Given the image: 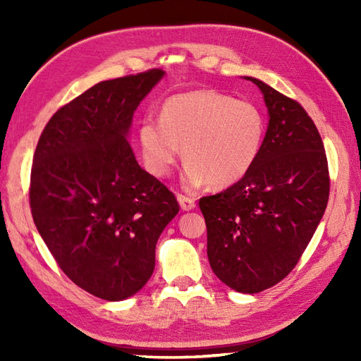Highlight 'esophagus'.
<instances>
[{
	"instance_id": "esophagus-1",
	"label": "esophagus",
	"mask_w": 361,
	"mask_h": 361,
	"mask_svg": "<svg viewBox=\"0 0 361 361\" xmlns=\"http://www.w3.org/2000/svg\"><path fill=\"white\" fill-rule=\"evenodd\" d=\"M178 203H180L183 211H190L195 208V198H192V197L178 194Z\"/></svg>"
}]
</instances>
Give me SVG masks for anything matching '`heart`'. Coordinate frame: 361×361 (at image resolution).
Returning <instances> with one entry per match:
<instances>
[{
  "label": "heart",
  "mask_w": 361,
  "mask_h": 361,
  "mask_svg": "<svg viewBox=\"0 0 361 361\" xmlns=\"http://www.w3.org/2000/svg\"><path fill=\"white\" fill-rule=\"evenodd\" d=\"M137 136L150 173H171L183 145V181L188 188L206 183L226 188L256 164L265 137V118L255 104L214 90H195L166 99L159 121L145 118Z\"/></svg>",
  "instance_id": "obj_1"
}]
</instances>
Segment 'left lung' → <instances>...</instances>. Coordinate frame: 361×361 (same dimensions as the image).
I'll return each mask as SVG.
<instances>
[{
	"mask_svg": "<svg viewBox=\"0 0 361 361\" xmlns=\"http://www.w3.org/2000/svg\"><path fill=\"white\" fill-rule=\"evenodd\" d=\"M268 109L262 150L240 181L200 198L217 278L259 293L293 270L323 219L331 180L324 144L301 105L255 78Z\"/></svg>",
	"mask_w": 361,
	"mask_h": 361,
	"instance_id": "obj_1",
	"label": "left lung"
}]
</instances>
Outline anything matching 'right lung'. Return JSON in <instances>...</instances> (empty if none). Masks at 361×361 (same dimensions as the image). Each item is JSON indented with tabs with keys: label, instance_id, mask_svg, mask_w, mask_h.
Returning <instances> with one entry per match:
<instances>
[{
	"label": "right lung",
	"instance_id": "obj_1",
	"mask_svg": "<svg viewBox=\"0 0 361 361\" xmlns=\"http://www.w3.org/2000/svg\"><path fill=\"white\" fill-rule=\"evenodd\" d=\"M163 75L99 82L56 111L34 153L29 203L38 233L68 278L106 301L145 286L159 235L180 211L127 140L135 110Z\"/></svg>",
	"mask_w": 361,
	"mask_h": 361
}]
</instances>
